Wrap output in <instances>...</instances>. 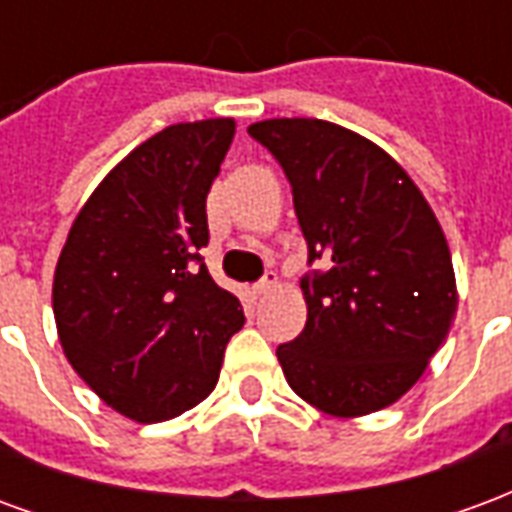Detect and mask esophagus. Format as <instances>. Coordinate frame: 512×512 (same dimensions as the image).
<instances>
[{
  "instance_id": "esophagus-1",
  "label": "esophagus",
  "mask_w": 512,
  "mask_h": 512,
  "mask_svg": "<svg viewBox=\"0 0 512 512\" xmlns=\"http://www.w3.org/2000/svg\"><path fill=\"white\" fill-rule=\"evenodd\" d=\"M274 288H277V274H274V271H268L266 277L260 279V282L255 285V293L257 296H266V293H271Z\"/></svg>"
}]
</instances>
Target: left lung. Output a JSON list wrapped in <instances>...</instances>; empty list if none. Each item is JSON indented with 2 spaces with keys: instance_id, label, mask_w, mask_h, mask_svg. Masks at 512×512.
Segmentation results:
<instances>
[{
  "instance_id": "8db88e82",
  "label": "left lung",
  "mask_w": 512,
  "mask_h": 512,
  "mask_svg": "<svg viewBox=\"0 0 512 512\" xmlns=\"http://www.w3.org/2000/svg\"><path fill=\"white\" fill-rule=\"evenodd\" d=\"M277 158L323 271L301 279L304 332L277 348L290 389L332 417L403 397L450 332L458 293L447 238L422 191L365 136L315 117L252 123Z\"/></svg>"
}]
</instances>
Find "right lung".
I'll list each match as a JSON object with an SVG mask.
<instances>
[{
  "instance_id": "obj_1",
  "label": "right lung",
  "mask_w": 512,
  "mask_h": 512,
  "mask_svg": "<svg viewBox=\"0 0 512 512\" xmlns=\"http://www.w3.org/2000/svg\"><path fill=\"white\" fill-rule=\"evenodd\" d=\"M233 136V117H213L134 147L84 202L57 260L62 351L106 406L134 422L202 403L244 326L241 301L200 257L205 197Z\"/></svg>"
}]
</instances>
